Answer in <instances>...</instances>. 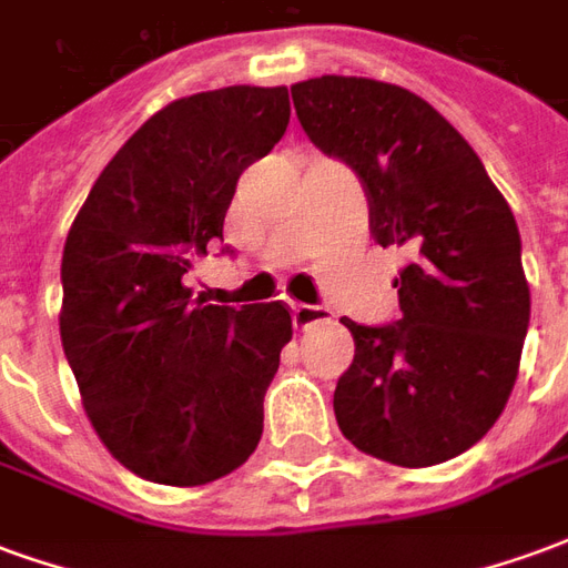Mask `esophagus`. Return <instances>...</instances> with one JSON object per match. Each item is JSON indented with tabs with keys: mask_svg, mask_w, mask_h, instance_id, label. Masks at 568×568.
I'll list each match as a JSON object with an SVG mask.
<instances>
[{
	"mask_svg": "<svg viewBox=\"0 0 568 568\" xmlns=\"http://www.w3.org/2000/svg\"><path fill=\"white\" fill-rule=\"evenodd\" d=\"M292 320H295V328L307 332L313 325L332 320V313L325 307H316V304H292Z\"/></svg>",
	"mask_w": 568,
	"mask_h": 568,
	"instance_id": "esophagus-1",
	"label": "esophagus"
}]
</instances>
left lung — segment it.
<instances>
[{"instance_id":"8db88e82","label":"left lung","mask_w":568,"mask_h":568,"mask_svg":"<svg viewBox=\"0 0 568 568\" xmlns=\"http://www.w3.org/2000/svg\"><path fill=\"white\" fill-rule=\"evenodd\" d=\"M310 142L362 179L371 236L405 246L402 320L358 325L334 417L362 453L423 468L487 435L517 381L529 328L520 231L475 149L432 105L386 81L292 84Z\"/></svg>"}]
</instances>
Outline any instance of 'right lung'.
Here are the masks:
<instances>
[{"mask_svg":"<svg viewBox=\"0 0 568 568\" xmlns=\"http://www.w3.org/2000/svg\"><path fill=\"white\" fill-rule=\"evenodd\" d=\"M288 115L285 88L248 84L163 105L69 227L63 353L100 440L145 480L200 487L258 447L288 307L203 304L182 276L224 240L236 179L283 140Z\"/></svg>","mask_w":568,"mask_h":568,"instance_id":"add662e5","label":"right lung"}]
</instances>
